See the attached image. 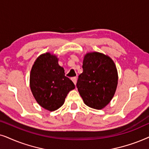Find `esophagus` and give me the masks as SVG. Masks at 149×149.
<instances>
[{"instance_id": "esophagus-1", "label": "esophagus", "mask_w": 149, "mask_h": 149, "mask_svg": "<svg viewBox=\"0 0 149 149\" xmlns=\"http://www.w3.org/2000/svg\"><path fill=\"white\" fill-rule=\"evenodd\" d=\"M71 80L73 81V82L74 83L75 85H76V83H77V78L76 77H73V78H71Z\"/></svg>"}]
</instances>
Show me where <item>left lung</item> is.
<instances>
[{"label":"left lung","instance_id":"8db88e82","mask_svg":"<svg viewBox=\"0 0 149 149\" xmlns=\"http://www.w3.org/2000/svg\"><path fill=\"white\" fill-rule=\"evenodd\" d=\"M82 68L77 88L84 103L97 110L105 108L114 97L118 84L114 62L108 55L91 52L84 55Z\"/></svg>","mask_w":149,"mask_h":149}]
</instances>
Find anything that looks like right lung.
<instances>
[{
  "instance_id": "add662e5",
  "label": "right lung",
  "mask_w": 149,
  "mask_h": 149,
  "mask_svg": "<svg viewBox=\"0 0 149 149\" xmlns=\"http://www.w3.org/2000/svg\"><path fill=\"white\" fill-rule=\"evenodd\" d=\"M58 62L56 55L45 52L37 57L30 73L33 97L39 106L50 112L61 108L69 91L75 88Z\"/></svg>"
}]
</instances>
